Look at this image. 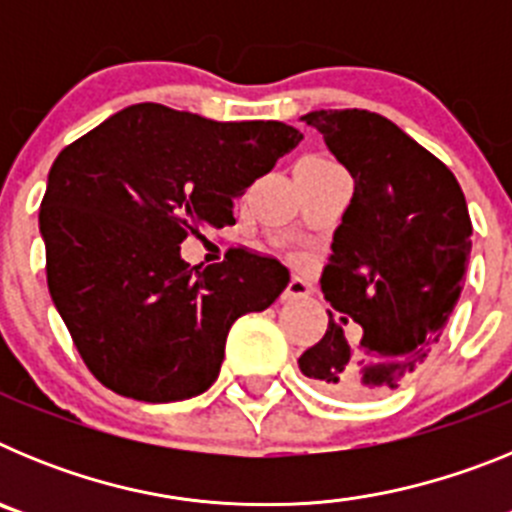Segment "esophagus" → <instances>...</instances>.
<instances>
[{
  "label": "esophagus",
  "mask_w": 512,
  "mask_h": 512,
  "mask_svg": "<svg viewBox=\"0 0 512 512\" xmlns=\"http://www.w3.org/2000/svg\"><path fill=\"white\" fill-rule=\"evenodd\" d=\"M307 295H310V284H307L305 279H300V277H292V279H289L287 289H284V292H282V300L284 302L305 300Z\"/></svg>",
  "instance_id": "34e87169"
}]
</instances>
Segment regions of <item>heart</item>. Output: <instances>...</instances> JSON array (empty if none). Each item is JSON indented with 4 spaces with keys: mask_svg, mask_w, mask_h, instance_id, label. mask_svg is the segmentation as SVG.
<instances>
[{
    "mask_svg": "<svg viewBox=\"0 0 512 512\" xmlns=\"http://www.w3.org/2000/svg\"><path fill=\"white\" fill-rule=\"evenodd\" d=\"M312 158H318V156H312Z\"/></svg>",
    "mask_w": 512,
    "mask_h": 512,
    "instance_id": "1",
    "label": "heart"
}]
</instances>
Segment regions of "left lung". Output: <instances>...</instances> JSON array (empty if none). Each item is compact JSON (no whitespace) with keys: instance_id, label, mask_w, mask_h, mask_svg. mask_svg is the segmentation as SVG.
I'll return each instance as SVG.
<instances>
[{"instance_id":"left-lung-1","label":"left lung","mask_w":512,"mask_h":512,"mask_svg":"<svg viewBox=\"0 0 512 512\" xmlns=\"http://www.w3.org/2000/svg\"><path fill=\"white\" fill-rule=\"evenodd\" d=\"M302 120L354 176V197L320 277L328 330L297 364L330 395L379 397L428 359L459 302L472 251L467 200L449 166L377 112Z\"/></svg>"}]
</instances>
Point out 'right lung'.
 I'll return each mask as SVG.
<instances>
[{"label":"right lung","instance_id":"1","mask_svg":"<svg viewBox=\"0 0 512 512\" xmlns=\"http://www.w3.org/2000/svg\"><path fill=\"white\" fill-rule=\"evenodd\" d=\"M302 140L277 120L215 122L133 104L63 148L40 202L48 292L89 372L143 402L200 395L225 338L289 271L243 251L207 269L179 243L233 225V200Z\"/></svg>","mask_w":512,"mask_h":512}]
</instances>
